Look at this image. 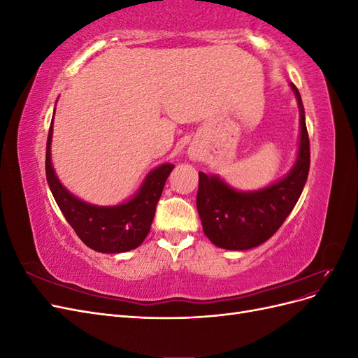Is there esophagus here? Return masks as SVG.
<instances>
[{
	"label": "esophagus",
	"instance_id": "esophagus-1",
	"mask_svg": "<svg viewBox=\"0 0 358 358\" xmlns=\"http://www.w3.org/2000/svg\"><path fill=\"white\" fill-rule=\"evenodd\" d=\"M192 155H194V154H192Z\"/></svg>",
	"mask_w": 358,
	"mask_h": 358
}]
</instances>
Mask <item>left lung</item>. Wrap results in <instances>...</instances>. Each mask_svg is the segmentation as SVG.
Returning <instances> with one entry per match:
<instances>
[{"instance_id": "1", "label": "left lung", "mask_w": 358, "mask_h": 358, "mask_svg": "<svg viewBox=\"0 0 358 358\" xmlns=\"http://www.w3.org/2000/svg\"><path fill=\"white\" fill-rule=\"evenodd\" d=\"M291 88L300 110V142L296 164L284 179L264 189L241 192L218 176L199 173L197 210L204 234L216 246L243 251L262 245L294 209L308 179L310 149L301 96L294 83Z\"/></svg>"}]
</instances>
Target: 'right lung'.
Listing matches in <instances>:
<instances>
[{"instance_id": "add662e5", "label": "right lung", "mask_w": 358, "mask_h": 358, "mask_svg": "<svg viewBox=\"0 0 358 358\" xmlns=\"http://www.w3.org/2000/svg\"><path fill=\"white\" fill-rule=\"evenodd\" d=\"M52 124L46 145V179L53 199L76 234L86 246L104 254L127 252L142 245L154 221L166 180L175 166L162 164L150 171L136 197L124 204H88L62 187L52 167Z\"/></svg>"}]
</instances>
